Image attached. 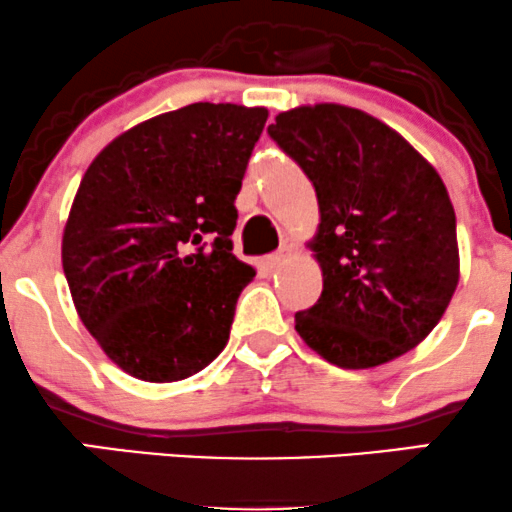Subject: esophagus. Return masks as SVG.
Here are the masks:
<instances>
[{"label": "esophagus", "mask_w": 512, "mask_h": 512, "mask_svg": "<svg viewBox=\"0 0 512 512\" xmlns=\"http://www.w3.org/2000/svg\"><path fill=\"white\" fill-rule=\"evenodd\" d=\"M286 260H289V255H286L284 250L274 252V255H269L267 260H264V267H267L269 272H276V269H279L281 264H286Z\"/></svg>", "instance_id": "esophagus-1"}]
</instances>
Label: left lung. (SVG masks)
<instances>
[{
	"mask_svg": "<svg viewBox=\"0 0 512 512\" xmlns=\"http://www.w3.org/2000/svg\"><path fill=\"white\" fill-rule=\"evenodd\" d=\"M269 137L301 166L320 204L310 248L322 293L296 332L339 368H373L424 342L460 279L448 190L385 122L320 103L276 115Z\"/></svg>",
	"mask_w": 512,
	"mask_h": 512,
	"instance_id": "obj_1",
	"label": "left lung"
}]
</instances>
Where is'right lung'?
Wrapping results in <instances>:
<instances>
[{"label":"right lung","mask_w":512,"mask_h":512,"mask_svg":"<svg viewBox=\"0 0 512 512\" xmlns=\"http://www.w3.org/2000/svg\"><path fill=\"white\" fill-rule=\"evenodd\" d=\"M267 110L192 103L93 158L62 238L76 313L146 383L209 366L255 269L233 255L236 197Z\"/></svg>","instance_id":"obj_1"}]
</instances>
